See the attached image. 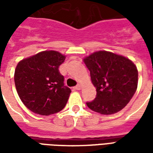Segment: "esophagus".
Here are the masks:
<instances>
[{
  "label": "esophagus",
  "mask_w": 153,
  "mask_h": 153,
  "mask_svg": "<svg viewBox=\"0 0 153 153\" xmlns=\"http://www.w3.org/2000/svg\"><path fill=\"white\" fill-rule=\"evenodd\" d=\"M73 89L74 90V91H77V90H80V89H81V85H80V84H79V85H77V86L74 87Z\"/></svg>",
  "instance_id": "obj_1"
}]
</instances>
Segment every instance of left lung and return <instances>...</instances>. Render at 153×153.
I'll list each match as a JSON object with an SVG mask.
<instances>
[{
    "label": "left lung",
    "mask_w": 153,
    "mask_h": 153,
    "mask_svg": "<svg viewBox=\"0 0 153 153\" xmlns=\"http://www.w3.org/2000/svg\"><path fill=\"white\" fill-rule=\"evenodd\" d=\"M96 87V98L87 102L90 109L102 115L121 111L131 100L138 87V70L128 58L99 51L83 59Z\"/></svg>",
    "instance_id": "obj_1"
}]
</instances>
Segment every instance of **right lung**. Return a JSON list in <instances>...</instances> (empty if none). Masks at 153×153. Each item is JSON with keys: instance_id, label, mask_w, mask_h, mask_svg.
Wrapping results in <instances>:
<instances>
[{"instance_id": "obj_1", "label": "right lung", "mask_w": 153, "mask_h": 153, "mask_svg": "<svg viewBox=\"0 0 153 153\" xmlns=\"http://www.w3.org/2000/svg\"><path fill=\"white\" fill-rule=\"evenodd\" d=\"M65 56L44 51L20 60L15 68V84L25 106L33 112L49 115L60 111L71 93L65 86L59 66Z\"/></svg>"}]
</instances>
